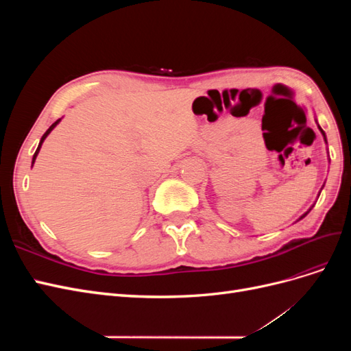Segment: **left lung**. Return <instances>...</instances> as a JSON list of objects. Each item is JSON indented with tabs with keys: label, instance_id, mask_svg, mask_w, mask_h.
Masks as SVG:
<instances>
[{
	"label": "left lung",
	"instance_id": "1",
	"mask_svg": "<svg viewBox=\"0 0 351 351\" xmlns=\"http://www.w3.org/2000/svg\"><path fill=\"white\" fill-rule=\"evenodd\" d=\"M317 127H319V130H321V133H322V136H324V141H325V143H326V136H325V132H324V130L321 129V125H319V124H317ZM322 187H324V186H322ZM313 206H315V205H312V206H311L309 209H307V210L304 212V214H303V215H302V217H300L299 219H297V221H300V219H303V218H304V217H306L307 214H309V212L312 210V208H313Z\"/></svg>",
	"mask_w": 351,
	"mask_h": 351
}]
</instances>
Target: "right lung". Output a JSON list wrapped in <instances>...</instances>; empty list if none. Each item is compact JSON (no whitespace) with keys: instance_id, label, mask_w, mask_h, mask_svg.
I'll list each match as a JSON object with an SVG mask.
<instances>
[{"instance_id":"1","label":"right lung","mask_w":351,"mask_h":351,"mask_svg":"<svg viewBox=\"0 0 351 351\" xmlns=\"http://www.w3.org/2000/svg\"><path fill=\"white\" fill-rule=\"evenodd\" d=\"M61 121V119H58L56 123H52L51 125H49V129L44 133V136H42L40 137V142H39V145H38V149H36V152H35V155H34V158H32V167H34V164H35V159H36V156H38V154H39V151H40V146H42V143H44V141L47 139V136L52 132V130H54L56 129V125L58 124Z\"/></svg>"}]
</instances>
